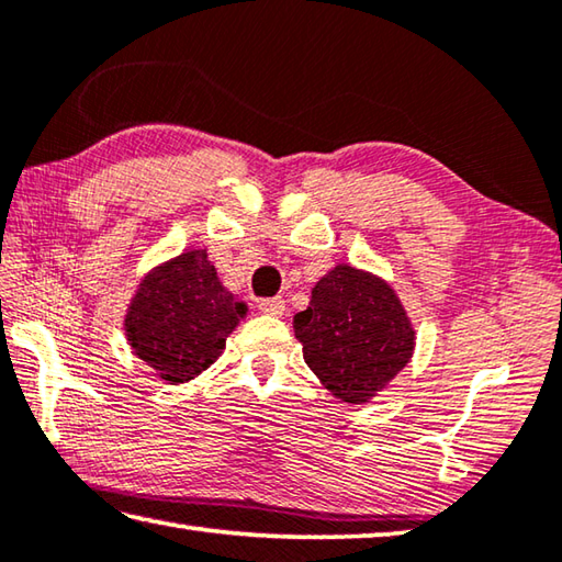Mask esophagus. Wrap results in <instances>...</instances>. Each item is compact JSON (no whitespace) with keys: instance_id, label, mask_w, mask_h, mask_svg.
I'll use <instances>...</instances> for the list:
<instances>
[{"instance_id":"obj_1","label":"esophagus","mask_w":562,"mask_h":562,"mask_svg":"<svg viewBox=\"0 0 562 562\" xmlns=\"http://www.w3.org/2000/svg\"><path fill=\"white\" fill-rule=\"evenodd\" d=\"M259 311L267 315H283L285 301L281 299V295H277V299H263V301H259Z\"/></svg>"}]
</instances>
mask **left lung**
I'll use <instances>...</instances> for the list:
<instances>
[{
	"instance_id": "1",
	"label": "left lung",
	"mask_w": 562,
	"mask_h": 562,
	"mask_svg": "<svg viewBox=\"0 0 562 562\" xmlns=\"http://www.w3.org/2000/svg\"><path fill=\"white\" fill-rule=\"evenodd\" d=\"M293 330L305 364L347 404H364L413 355V327L391 285L355 267H335L315 283Z\"/></svg>"
}]
</instances>
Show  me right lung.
Masks as SVG:
<instances>
[{
    "mask_svg": "<svg viewBox=\"0 0 562 562\" xmlns=\"http://www.w3.org/2000/svg\"><path fill=\"white\" fill-rule=\"evenodd\" d=\"M245 313L207 254L183 251L139 283L124 317L126 340L158 376L183 384L215 362Z\"/></svg>",
    "mask_w": 562,
    "mask_h": 562,
    "instance_id": "1",
    "label": "right lung"
}]
</instances>
